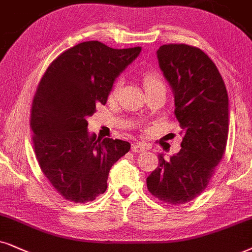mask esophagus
<instances>
[{
  "instance_id": "1",
  "label": "esophagus",
  "mask_w": 252,
  "mask_h": 252,
  "mask_svg": "<svg viewBox=\"0 0 252 252\" xmlns=\"http://www.w3.org/2000/svg\"><path fill=\"white\" fill-rule=\"evenodd\" d=\"M146 148L142 143H132L131 144V151L136 152V154H141V152H144Z\"/></svg>"
}]
</instances>
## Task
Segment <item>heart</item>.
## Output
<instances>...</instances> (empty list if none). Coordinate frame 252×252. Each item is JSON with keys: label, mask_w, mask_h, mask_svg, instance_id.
<instances>
[{"label": "heart", "mask_w": 252, "mask_h": 252, "mask_svg": "<svg viewBox=\"0 0 252 252\" xmlns=\"http://www.w3.org/2000/svg\"><path fill=\"white\" fill-rule=\"evenodd\" d=\"M143 82H144V87L146 91H149V89L151 88H155V87H159V86H164V82L161 80V76L158 74L157 72H146L144 74V78H143ZM121 87V79H117L114 82L113 86H111V89H110V93H109V96L113 97L114 95L117 93V91H119V88Z\"/></svg>", "instance_id": "obj_1"}]
</instances>
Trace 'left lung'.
I'll return each instance as SVG.
<instances>
[{
	"label": "left lung",
	"instance_id": "1",
	"mask_svg": "<svg viewBox=\"0 0 252 252\" xmlns=\"http://www.w3.org/2000/svg\"><path fill=\"white\" fill-rule=\"evenodd\" d=\"M159 67L174 94L181 149L146 178L149 192L170 205L199 196L215 173L227 146L229 103L224 82L212 59L199 47L165 44L157 51Z\"/></svg>",
	"mask_w": 252,
	"mask_h": 252
}]
</instances>
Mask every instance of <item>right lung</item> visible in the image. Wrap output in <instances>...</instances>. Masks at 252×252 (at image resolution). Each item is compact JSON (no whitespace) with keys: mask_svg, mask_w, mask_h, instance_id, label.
<instances>
[{"mask_svg":"<svg viewBox=\"0 0 252 252\" xmlns=\"http://www.w3.org/2000/svg\"><path fill=\"white\" fill-rule=\"evenodd\" d=\"M141 50L84 41L63 51L41 76L30 116L34 154L50 185L68 201H93L106 192L111 166L130 150L129 142L89 136L87 119L96 104H106L115 79Z\"/></svg>","mask_w":252,"mask_h":252,"instance_id":"1","label":"right lung"}]
</instances>
